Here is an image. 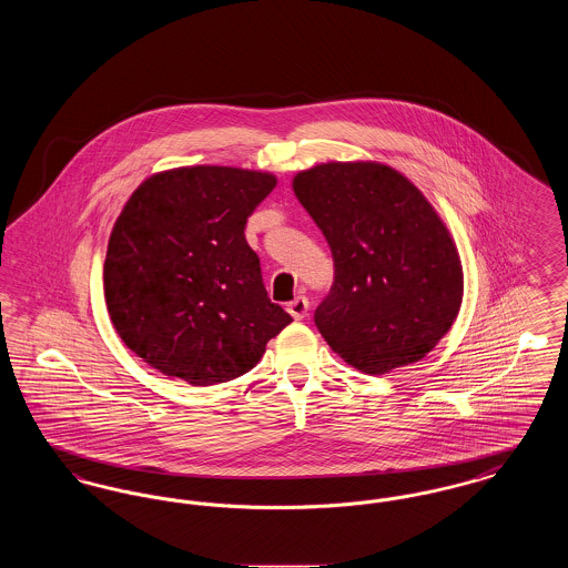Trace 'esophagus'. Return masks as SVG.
Segmentation results:
<instances>
[{"label":"esophagus","mask_w":568,"mask_h":568,"mask_svg":"<svg viewBox=\"0 0 568 568\" xmlns=\"http://www.w3.org/2000/svg\"><path fill=\"white\" fill-rule=\"evenodd\" d=\"M287 313L300 322V320H304L306 315H308V300L304 296H297L292 300V302H287Z\"/></svg>","instance_id":"obj_1"}]
</instances>
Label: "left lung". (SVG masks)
Here are the masks:
<instances>
[{"instance_id": "left-lung-1", "label": "left lung", "mask_w": 568, "mask_h": 568, "mask_svg": "<svg viewBox=\"0 0 568 568\" xmlns=\"http://www.w3.org/2000/svg\"><path fill=\"white\" fill-rule=\"evenodd\" d=\"M334 257L315 324L349 366L385 375L426 357L464 296L458 246L426 195L381 162L317 163L292 181Z\"/></svg>"}]
</instances>
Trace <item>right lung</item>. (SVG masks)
<instances>
[{
	"label": "right lung",
	"mask_w": 568,
	"mask_h": 568,
	"mask_svg": "<svg viewBox=\"0 0 568 568\" xmlns=\"http://www.w3.org/2000/svg\"><path fill=\"white\" fill-rule=\"evenodd\" d=\"M276 176L183 165L144 179L110 232L104 297L121 341L165 377H243L294 320L271 302L244 225Z\"/></svg>",
	"instance_id": "add662e5"
}]
</instances>
